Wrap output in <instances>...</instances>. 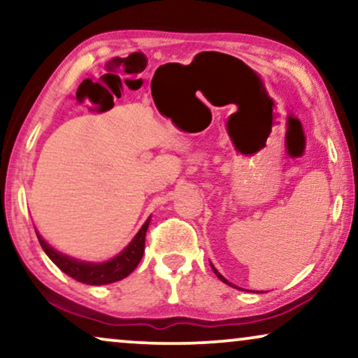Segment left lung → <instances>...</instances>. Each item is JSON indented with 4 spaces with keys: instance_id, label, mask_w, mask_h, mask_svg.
<instances>
[{
    "instance_id": "8db88e82",
    "label": "left lung",
    "mask_w": 358,
    "mask_h": 358,
    "mask_svg": "<svg viewBox=\"0 0 358 358\" xmlns=\"http://www.w3.org/2000/svg\"><path fill=\"white\" fill-rule=\"evenodd\" d=\"M212 268H213V272H215V275H217V277H218V278H220V280H222V282H224V283H227V285H231V283H229V282H228V280H227V278H224V277H223V275H222V273H220V272H218V271H217V268H215V267H213V266H212ZM231 287H234V288H238V287H236V285H231Z\"/></svg>"
}]
</instances>
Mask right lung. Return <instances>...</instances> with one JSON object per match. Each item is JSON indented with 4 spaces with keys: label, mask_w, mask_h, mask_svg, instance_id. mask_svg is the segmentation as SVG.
Returning <instances> with one entry per match:
<instances>
[{
    "label": "right lung",
    "mask_w": 358,
    "mask_h": 358,
    "mask_svg": "<svg viewBox=\"0 0 358 358\" xmlns=\"http://www.w3.org/2000/svg\"><path fill=\"white\" fill-rule=\"evenodd\" d=\"M150 224V218L146 220L143 227L140 228V231L135 234V238L131 239L129 246H127L124 251H122L119 256H115L114 259L107 262H99V264H92V262H81L78 259L68 257L65 254L55 251V249L48 246V244L43 241V238L38 234L37 231V238L38 243L48 257L52 259V262L55 266L70 275L71 278H75L78 282L87 283V285H106V283H114L119 282L122 278L129 277L131 272L135 271V267L138 266L141 257H143L145 252V236H146V229H148Z\"/></svg>",
    "instance_id": "obj_1"
}]
</instances>
